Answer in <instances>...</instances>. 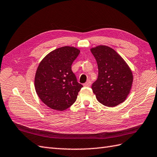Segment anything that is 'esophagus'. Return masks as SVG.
Here are the masks:
<instances>
[{
  "label": "esophagus",
  "mask_w": 157,
  "mask_h": 157,
  "mask_svg": "<svg viewBox=\"0 0 157 157\" xmlns=\"http://www.w3.org/2000/svg\"><path fill=\"white\" fill-rule=\"evenodd\" d=\"M91 86V82L90 81H87L85 83H83V86L84 87H90Z\"/></svg>",
  "instance_id": "esophagus-1"
}]
</instances>
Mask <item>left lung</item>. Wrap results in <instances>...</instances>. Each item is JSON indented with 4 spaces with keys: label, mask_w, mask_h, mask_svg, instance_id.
Segmentation results:
<instances>
[{
    "label": "left lung",
    "mask_w": 157,
    "mask_h": 157,
    "mask_svg": "<svg viewBox=\"0 0 157 157\" xmlns=\"http://www.w3.org/2000/svg\"><path fill=\"white\" fill-rule=\"evenodd\" d=\"M98 67V77L92 89L97 100L107 107L124 101L130 92L133 74L128 65L110 47L98 45L90 49Z\"/></svg>",
    "instance_id": "left-lung-1"
}]
</instances>
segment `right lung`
<instances>
[{
	"label": "right lung",
	"mask_w": 157,
	"mask_h": 157,
	"mask_svg": "<svg viewBox=\"0 0 157 157\" xmlns=\"http://www.w3.org/2000/svg\"><path fill=\"white\" fill-rule=\"evenodd\" d=\"M80 50L64 46L52 51L40 62L35 76L37 96L53 110L63 111L74 104L83 86L77 82L71 65Z\"/></svg>",
	"instance_id": "right-lung-1"
}]
</instances>
